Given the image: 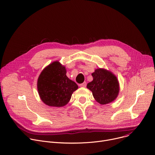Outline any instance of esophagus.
<instances>
[{
  "mask_svg": "<svg viewBox=\"0 0 155 155\" xmlns=\"http://www.w3.org/2000/svg\"><path fill=\"white\" fill-rule=\"evenodd\" d=\"M80 86L81 87H86V86H87V83H86V82H84L83 84H81L80 85Z\"/></svg>",
  "mask_w": 155,
  "mask_h": 155,
  "instance_id": "1",
  "label": "esophagus"
}]
</instances>
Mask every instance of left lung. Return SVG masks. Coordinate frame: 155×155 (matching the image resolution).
Returning a JSON list of instances; mask_svg holds the SVG:
<instances>
[{"instance_id":"8db88e82","label":"left lung","mask_w":155,"mask_h":155,"mask_svg":"<svg viewBox=\"0 0 155 155\" xmlns=\"http://www.w3.org/2000/svg\"><path fill=\"white\" fill-rule=\"evenodd\" d=\"M94 80L87 84L97 102L105 105L113 101L119 93V84L117 77L110 71L98 68L91 74Z\"/></svg>"}]
</instances>
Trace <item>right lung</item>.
I'll return each mask as SVG.
<instances>
[{
  "instance_id": "right-lung-1",
  "label": "right lung",
  "mask_w": 155,
  "mask_h": 155,
  "mask_svg": "<svg viewBox=\"0 0 155 155\" xmlns=\"http://www.w3.org/2000/svg\"><path fill=\"white\" fill-rule=\"evenodd\" d=\"M78 87L75 82L67 77L65 67L58 61L47 66L40 74L37 81L41 100L51 107L65 105Z\"/></svg>"
}]
</instances>
